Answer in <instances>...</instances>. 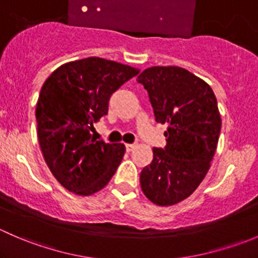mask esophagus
<instances>
[{"label":"esophagus","mask_w":258,"mask_h":258,"mask_svg":"<svg viewBox=\"0 0 258 258\" xmlns=\"http://www.w3.org/2000/svg\"><path fill=\"white\" fill-rule=\"evenodd\" d=\"M135 147H136V145H135V144H127L126 145V151H127V152H131V151H134Z\"/></svg>","instance_id":"esophagus-1"}]
</instances>
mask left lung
I'll list each match as a JSON object with an SVG mask.
<instances>
[{"mask_svg": "<svg viewBox=\"0 0 258 258\" xmlns=\"http://www.w3.org/2000/svg\"><path fill=\"white\" fill-rule=\"evenodd\" d=\"M156 121L167 123L165 148L140 175L142 192L158 206L178 204L207 175L218 144L221 116L209 83L177 66H153L139 76Z\"/></svg>", "mask_w": 258, "mask_h": 258, "instance_id": "8db88e82", "label": "left lung"}]
</instances>
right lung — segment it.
Listing matches in <instances>:
<instances>
[{
	"label": "right lung",
	"mask_w": 258,
	"mask_h": 258,
	"mask_svg": "<svg viewBox=\"0 0 258 258\" xmlns=\"http://www.w3.org/2000/svg\"><path fill=\"white\" fill-rule=\"evenodd\" d=\"M139 72L87 57L62 64L45 81L36 106L38 142L49 171L66 189L90 196L114 175L126 147L97 141L91 132L107 114L111 95Z\"/></svg>",
	"instance_id": "add662e5"
}]
</instances>
